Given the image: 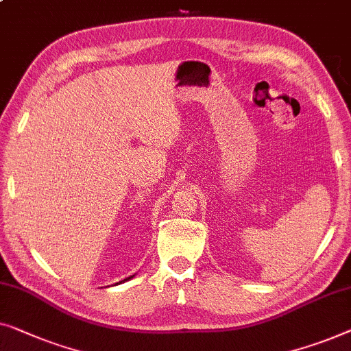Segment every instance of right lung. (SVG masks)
<instances>
[{
    "mask_svg": "<svg viewBox=\"0 0 351 351\" xmlns=\"http://www.w3.org/2000/svg\"><path fill=\"white\" fill-rule=\"evenodd\" d=\"M134 276H131V277H128V278H125V280H121V282H119V283H123V282H126V280H130V278H133ZM119 283H115V285H119Z\"/></svg>",
    "mask_w": 351,
    "mask_h": 351,
    "instance_id": "1",
    "label": "right lung"
}]
</instances>
